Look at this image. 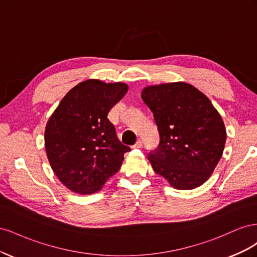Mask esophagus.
<instances>
[{
    "mask_svg": "<svg viewBox=\"0 0 257 257\" xmlns=\"http://www.w3.org/2000/svg\"><path fill=\"white\" fill-rule=\"evenodd\" d=\"M143 147V142L142 141H137V143L134 145V148H142Z\"/></svg>",
    "mask_w": 257,
    "mask_h": 257,
    "instance_id": "1",
    "label": "esophagus"
}]
</instances>
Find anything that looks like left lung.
Wrapping results in <instances>:
<instances>
[{"instance_id":"left-lung-1","label":"left lung","mask_w":257,"mask_h":257,"mask_svg":"<svg viewBox=\"0 0 257 257\" xmlns=\"http://www.w3.org/2000/svg\"><path fill=\"white\" fill-rule=\"evenodd\" d=\"M142 98L160 133L158 149L148 155L154 172L177 190L205 183L226 142L224 122L209 98L181 81L146 87Z\"/></svg>"}]
</instances>
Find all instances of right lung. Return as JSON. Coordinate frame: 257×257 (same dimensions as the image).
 Masks as SVG:
<instances>
[{"instance_id": "1", "label": "right lung", "mask_w": 257, "mask_h": 257, "mask_svg": "<svg viewBox=\"0 0 257 257\" xmlns=\"http://www.w3.org/2000/svg\"><path fill=\"white\" fill-rule=\"evenodd\" d=\"M126 83L89 79L62 98L45 130L53 173L68 190L93 194L120 169L130 147L116 137L107 115L126 94Z\"/></svg>"}]
</instances>
